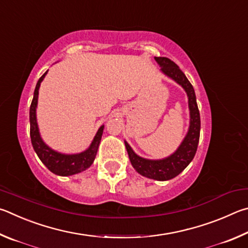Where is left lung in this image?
I'll use <instances>...</instances> for the list:
<instances>
[{
	"instance_id": "left-lung-1",
	"label": "left lung",
	"mask_w": 248,
	"mask_h": 248,
	"mask_svg": "<svg viewBox=\"0 0 248 248\" xmlns=\"http://www.w3.org/2000/svg\"><path fill=\"white\" fill-rule=\"evenodd\" d=\"M155 60L161 67L160 71L182 86V88L187 94L189 108L188 132L174 153L167 158L159 160H150L140 157L134 153L132 147L128 145L126 140H124V142L132 166L140 175L157 181H168L179 175L194 159L199 142V134H201V115H199L196 102V94H195L193 86L187 77L185 76V74L170 59L155 58Z\"/></svg>"
}]
</instances>
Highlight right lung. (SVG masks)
<instances>
[{
	"mask_svg": "<svg viewBox=\"0 0 248 248\" xmlns=\"http://www.w3.org/2000/svg\"><path fill=\"white\" fill-rule=\"evenodd\" d=\"M47 71L39 78L33 93V99L29 110V120H30V138H31V144L34 151H36L39 159L41 162L49 169V170L60 176H69L77 174L90 168L93 163L95 155L99 148L100 141H101L102 133L104 125L100 126L97 134L93 137L90 146L85 151L79 154H62L55 151L47 146L41 138L40 132H39L38 123H37V104H38V95L40 84L46 77Z\"/></svg>",
	"mask_w": 248,
	"mask_h": 248,
	"instance_id": "right-lung-1",
	"label": "right lung"
}]
</instances>
